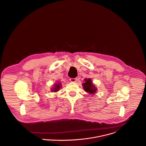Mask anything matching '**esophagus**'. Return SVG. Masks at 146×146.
<instances>
[{
  "instance_id": "obj_1",
  "label": "esophagus",
  "mask_w": 146,
  "mask_h": 146,
  "mask_svg": "<svg viewBox=\"0 0 146 146\" xmlns=\"http://www.w3.org/2000/svg\"><path fill=\"white\" fill-rule=\"evenodd\" d=\"M70 81L71 82H77V78H70Z\"/></svg>"
}]
</instances>
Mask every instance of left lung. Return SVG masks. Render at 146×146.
Segmentation results:
<instances>
[{
    "label": "left lung",
    "mask_w": 146,
    "mask_h": 146,
    "mask_svg": "<svg viewBox=\"0 0 146 146\" xmlns=\"http://www.w3.org/2000/svg\"><path fill=\"white\" fill-rule=\"evenodd\" d=\"M83 82L82 86L85 91L90 95H95L98 89L95 85L92 83L91 79L85 78Z\"/></svg>",
    "instance_id": "1"
}]
</instances>
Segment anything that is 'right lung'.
<instances>
[{"mask_svg": "<svg viewBox=\"0 0 146 146\" xmlns=\"http://www.w3.org/2000/svg\"><path fill=\"white\" fill-rule=\"evenodd\" d=\"M61 87H62V85H61V82H60L59 81H58V83L55 84V85H54V87L52 88H51V91L52 92H58V91H59L60 88H61Z\"/></svg>", "mask_w": 146, "mask_h": 146, "instance_id": "right-lung-1", "label": "right lung"}]
</instances>
